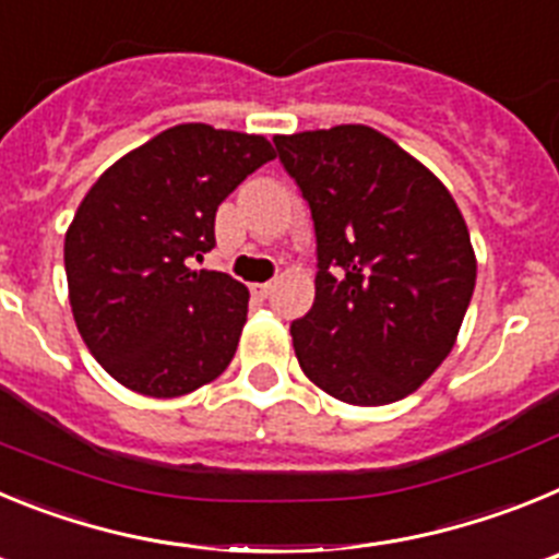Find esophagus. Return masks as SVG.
Returning a JSON list of instances; mask_svg holds the SVG:
<instances>
[{
	"label": "esophagus",
	"mask_w": 559,
	"mask_h": 559,
	"mask_svg": "<svg viewBox=\"0 0 559 559\" xmlns=\"http://www.w3.org/2000/svg\"><path fill=\"white\" fill-rule=\"evenodd\" d=\"M271 290H274V283H254V285H251V294L260 296V299L271 296Z\"/></svg>",
	"instance_id": "1"
}]
</instances>
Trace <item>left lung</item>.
Wrapping results in <instances>:
<instances>
[{
	"label": "left lung",
	"instance_id": "obj_1",
	"mask_svg": "<svg viewBox=\"0 0 559 559\" xmlns=\"http://www.w3.org/2000/svg\"><path fill=\"white\" fill-rule=\"evenodd\" d=\"M316 229L313 308L290 324L330 397L386 406L456 344L476 288L471 231L448 187L369 126L274 136Z\"/></svg>",
	"mask_w": 559,
	"mask_h": 559
}]
</instances>
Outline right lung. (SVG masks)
<instances>
[{
    "mask_svg": "<svg viewBox=\"0 0 559 559\" xmlns=\"http://www.w3.org/2000/svg\"><path fill=\"white\" fill-rule=\"evenodd\" d=\"M274 156L265 136L185 122L86 192L63 240L69 305L88 353L122 386L181 397L229 367L249 290L190 265L215 246L221 201Z\"/></svg>",
    "mask_w": 559,
    "mask_h": 559,
    "instance_id": "right-lung-1",
    "label": "right lung"
}]
</instances>
